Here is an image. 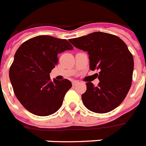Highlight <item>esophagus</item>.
Segmentation results:
<instances>
[{
  "instance_id": "esophagus-1",
  "label": "esophagus",
  "mask_w": 146,
  "mask_h": 146,
  "mask_svg": "<svg viewBox=\"0 0 146 146\" xmlns=\"http://www.w3.org/2000/svg\"><path fill=\"white\" fill-rule=\"evenodd\" d=\"M79 83H80V82H77V81H73V86H76L79 84Z\"/></svg>"
}]
</instances>
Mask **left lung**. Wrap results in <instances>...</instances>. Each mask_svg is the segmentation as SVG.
<instances>
[{"mask_svg": "<svg viewBox=\"0 0 146 146\" xmlns=\"http://www.w3.org/2000/svg\"><path fill=\"white\" fill-rule=\"evenodd\" d=\"M79 49L87 51L91 70H99V83H86L82 95L83 104L89 111L108 113L119 106L131 87L133 57L122 39L109 33L96 32L70 39Z\"/></svg>", "mask_w": 146, "mask_h": 146, "instance_id": "8db88e82", "label": "left lung"}]
</instances>
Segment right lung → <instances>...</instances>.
<instances>
[{
  "mask_svg": "<svg viewBox=\"0 0 146 146\" xmlns=\"http://www.w3.org/2000/svg\"><path fill=\"white\" fill-rule=\"evenodd\" d=\"M73 46L66 39L39 35L19 46L10 68L9 76L15 96L33 114L48 116L61 107L70 80H50L49 73L58 62L57 54Z\"/></svg>",
  "mask_w": 146,
  "mask_h": 146,
  "instance_id": "right-lung-1",
  "label": "right lung"
}]
</instances>
